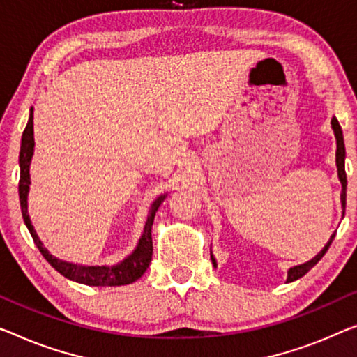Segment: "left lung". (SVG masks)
<instances>
[{
    "label": "left lung",
    "mask_w": 357,
    "mask_h": 357,
    "mask_svg": "<svg viewBox=\"0 0 357 357\" xmlns=\"http://www.w3.org/2000/svg\"><path fill=\"white\" fill-rule=\"evenodd\" d=\"M332 128H333V132H335V137H337V168H338V178H340V183H342V206L344 210V206H347V172H344V155H347V151H344V141H343V131H342V126H340L338 120L332 119ZM335 238V234H332V237L328 238V242L326 243V247H324L321 252H319L314 258L310 259V261L305 263V264H300V266H294V268L289 269V275H287V282H294L296 279H300L305 275L307 271L311 268H314V266L319 263V259H321L326 252L331 247L332 241ZM211 261L213 266L216 268V259L213 258L211 255Z\"/></svg>",
    "instance_id": "obj_1"
}]
</instances>
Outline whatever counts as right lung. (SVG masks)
Masks as SVG:
<instances>
[{
	"instance_id": "obj_1",
	"label": "right lung",
	"mask_w": 357,
	"mask_h": 357,
	"mask_svg": "<svg viewBox=\"0 0 357 357\" xmlns=\"http://www.w3.org/2000/svg\"><path fill=\"white\" fill-rule=\"evenodd\" d=\"M33 147H35L33 109H30L29 123H26L24 130L22 144H20V153H19V167H20L19 199H20V210H22V218L25 221V226L29 227L31 237H33L35 245L38 247L46 261L50 263L57 273H61L63 278L75 280L78 284L91 285V287L128 285L139 279L141 275L147 271L149 264H151L152 252H153V247H152L153 218H155L158 206H160V204L167 195H160L152 204L151 211H149V216H147V221H146V226H144V231H142V236L139 238V242H137V247L135 248V252H132L130 257H126L123 259V261H120L119 264H114V266H79V264L62 261V259H57L56 257H52V255L43 247V243L38 238V236H36L33 226H31L29 210H26V197H29V189H30V162H31V155H33Z\"/></svg>"
}]
</instances>
